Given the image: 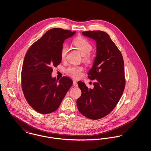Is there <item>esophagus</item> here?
Masks as SVG:
<instances>
[{"instance_id":"34e87169","label":"esophagus","mask_w":151,"mask_h":151,"mask_svg":"<svg viewBox=\"0 0 151 151\" xmlns=\"http://www.w3.org/2000/svg\"><path fill=\"white\" fill-rule=\"evenodd\" d=\"M73 86H77L78 84H77V82L76 81H73Z\"/></svg>"}]
</instances>
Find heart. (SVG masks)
Listing matches in <instances>:
<instances>
[{"label": "heart", "mask_w": 151, "mask_h": 151, "mask_svg": "<svg viewBox=\"0 0 151 151\" xmlns=\"http://www.w3.org/2000/svg\"><path fill=\"white\" fill-rule=\"evenodd\" d=\"M73 45L80 52L81 55L84 56V60L86 63L90 62L91 58L89 54L92 50V45L86 39L83 38H79L74 40L73 41ZM68 52V47L67 45H63L60 51V56L62 59L65 58ZM83 70V67L81 66L70 65L66 68L65 73L73 78H78Z\"/></svg>", "instance_id": "b5f03b06"}]
</instances>
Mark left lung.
I'll return each instance as SVG.
<instances>
[{
  "instance_id": "1",
  "label": "left lung",
  "mask_w": 151,
  "mask_h": 151,
  "mask_svg": "<svg viewBox=\"0 0 151 151\" xmlns=\"http://www.w3.org/2000/svg\"><path fill=\"white\" fill-rule=\"evenodd\" d=\"M82 34L96 42V52L88 78L96 80L93 88L78 81L81 96L77 100L79 111L92 120L101 119L116 107L124 89V65L121 52L107 33L88 31Z\"/></svg>"
}]
</instances>
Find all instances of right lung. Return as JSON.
Segmentation results:
<instances>
[{"mask_svg": "<svg viewBox=\"0 0 151 151\" xmlns=\"http://www.w3.org/2000/svg\"><path fill=\"white\" fill-rule=\"evenodd\" d=\"M71 32L55 28L48 30L28 50L22 71V89L29 105L37 112L47 114L59 107L72 80L64 77L59 80L52 77V67L62 61L61 49Z\"/></svg>", "mask_w": 151, "mask_h": 151, "instance_id": "add662e5", "label": "right lung"}]
</instances>
